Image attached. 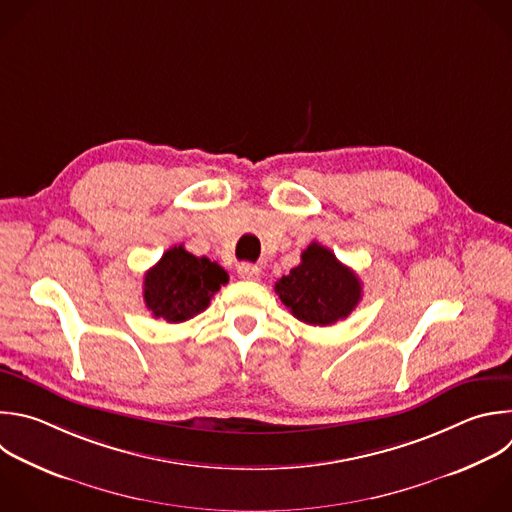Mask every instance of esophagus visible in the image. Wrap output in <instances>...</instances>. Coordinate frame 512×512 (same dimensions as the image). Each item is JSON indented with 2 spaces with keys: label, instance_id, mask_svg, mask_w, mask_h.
Here are the masks:
<instances>
[{
  "label": "esophagus",
  "instance_id": "obj_1",
  "mask_svg": "<svg viewBox=\"0 0 512 512\" xmlns=\"http://www.w3.org/2000/svg\"><path fill=\"white\" fill-rule=\"evenodd\" d=\"M237 273H239L243 279L255 281V279H259V275H261V269H259L257 265H251V263H241V265L237 267Z\"/></svg>",
  "mask_w": 512,
  "mask_h": 512
}]
</instances>
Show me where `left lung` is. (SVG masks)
Returning a JSON list of instances; mask_svg holds the SVG:
<instances>
[{"mask_svg": "<svg viewBox=\"0 0 512 512\" xmlns=\"http://www.w3.org/2000/svg\"><path fill=\"white\" fill-rule=\"evenodd\" d=\"M275 293L293 317L325 327L356 309L362 299V281L327 247L311 243L301 253V263L275 283Z\"/></svg>", "mask_w": 512, "mask_h": 512, "instance_id": "1", "label": "left lung"}]
</instances>
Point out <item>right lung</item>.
Returning <instances> with one entry per match:
<instances>
[{
  "mask_svg": "<svg viewBox=\"0 0 512 512\" xmlns=\"http://www.w3.org/2000/svg\"><path fill=\"white\" fill-rule=\"evenodd\" d=\"M227 281L229 275L221 265L175 245L146 271L144 303L156 319L181 323L207 309Z\"/></svg>",
  "mask_w": 512,
  "mask_h": 512,
  "instance_id": "right-lung-1",
  "label": "right lung"
}]
</instances>
